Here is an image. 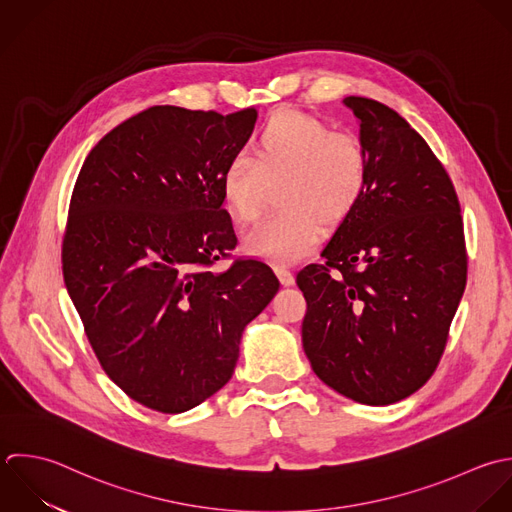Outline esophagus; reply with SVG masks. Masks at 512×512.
Masks as SVG:
<instances>
[{
	"mask_svg": "<svg viewBox=\"0 0 512 512\" xmlns=\"http://www.w3.org/2000/svg\"><path fill=\"white\" fill-rule=\"evenodd\" d=\"M275 273H277L279 281H281L285 287H291V285L295 283V275H293L289 269H285V267H277V269H275Z\"/></svg>",
	"mask_w": 512,
	"mask_h": 512,
	"instance_id": "1",
	"label": "esophagus"
}]
</instances>
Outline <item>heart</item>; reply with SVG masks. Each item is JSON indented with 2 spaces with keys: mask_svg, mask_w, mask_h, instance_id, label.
Here are the masks:
<instances>
[{
  "mask_svg": "<svg viewBox=\"0 0 512 512\" xmlns=\"http://www.w3.org/2000/svg\"><path fill=\"white\" fill-rule=\"evenodd\" d=\"M369 177L367 149L353 133L333 131L313 115L283 109L255 139L253 157L235 155L221 173V197L231 217L251 225L263 213L269 187L281 183L283 213L245 235L249 255L287 265L303 259L339 227L363 197Z\"/></svg>",
  "mask_w": 512,
  "mask_h": 512,
  "instance_id": "heart-1",
  "label": "heart"
}]
</instances>
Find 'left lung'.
Segmentation results:
<instances>
[{
	"label": "left lung",
	"instance_id": "1",
	"mask_svg": "<svg viewBox=\"0 0 512 512\" xmlns=\"http://www.w3.org/2000/svg\"><path fill=\"white\" fill-rule=\"evenodd\" d=\"M369 177L361 201L307 265L303 349L315 375L385 407L435 373L467 285L455 187L427 141L391 107L349 95Z\"/></svg>",
	"mask_w": 512,
	"mask_h": 512
}]
</instances>
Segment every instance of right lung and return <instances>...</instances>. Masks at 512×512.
<instances>
[{
    "instance_id": "1",
    "label": "right lung",
    "mask_w": 512,
    "mask_h": 512,
    "mask_svg": "<svg viewBox=\"0 0 512 512\" xmlns=\"http://www.w3.org/2000/svg\"><path fill=\"white\" fill-rule=\"evenodd\" d=\"M257 109L149 107L87 155L63 237V279L107 377L139 405L185 413L231 379L245 327L279 279L235 249L221 173Z\"/></svg>"
}]
</instances>
